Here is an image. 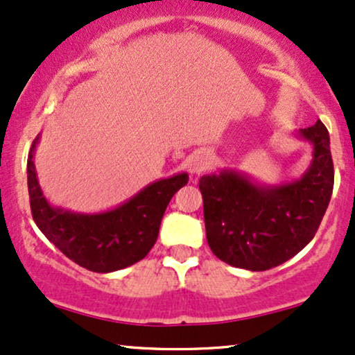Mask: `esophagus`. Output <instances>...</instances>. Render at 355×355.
I'll list each match as a JSON object with an SVG mask.
<instances>
[{
    "instance_id": "1",
    "label": "esophagus",
    "mask_w": 355,
    "mask_h": 355,
    "mask_svg": "<svg viewBox=\"0 0 355 355\" xmlns=\"http://www.w3.org/2000/svg\"><path fill=\"white\" fill-rule=\"evenodd\" d=\"M210 165H211V155L205 150L196 152L195 155H191L189 160V168L193 175L203 173L205 170L210 168Z\"/></svg>"
}]
</instances>
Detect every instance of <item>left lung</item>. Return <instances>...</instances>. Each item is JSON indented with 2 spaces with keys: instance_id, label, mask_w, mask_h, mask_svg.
I'll return each instance as SVG.
<instances>
[{
  "instance_id": "obj_1",
  "label": "left lung",
  "mask_w": 355,
  "mask_h": 355,
  "mask_svg": "<svg viewBox=\"0 0 355 355\" xmlns=\"http://www.w3.org/2000/svg\"><path fill=\"white\" fill-rule=\"evenodd\" d=\"M300 135L314 147L313 162L300 180L259 185L234 170L200 178L207 241L221 261L266 271L314 238L332 195L334 164L321 121L301 129Z\"/></svg>"
}]
</instances>
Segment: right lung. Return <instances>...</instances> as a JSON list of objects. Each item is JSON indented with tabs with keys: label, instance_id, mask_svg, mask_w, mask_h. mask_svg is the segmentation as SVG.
<instances>
[{
	"label": "right lung",
	"instance_id": "1",
	"mask_svg": "<svg viewBox=\"0 0 355 355\" xmlns=\"http://www.w3.org/2000/svg\"><path fill=\"white\" fill-rule=\"evenodd\" d=\"M37 140L40 137L28 155V191L33 220L44 236L67 258L94 272L123 270L144 259L155 245L166 205L187 185L189 175L153 182L110 211L72 213L51 207L42 195L33 162Z\"/></svg>",
	"mask_w": 355,
	"mask_h": 355
}]
</instances>
